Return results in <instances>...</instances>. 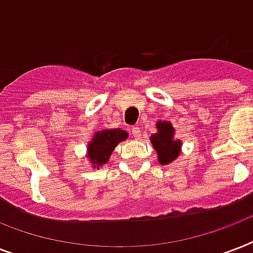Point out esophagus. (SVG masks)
<instances>
[{
	"mask_svg": "<svg viewBox=\"0 0 253 253\" xmlns=\"http://www.w3.org/2000/svg\"><path fill=\"white\" fill-rule=\"evenodd\" d=\"M131 134H132V136H134L135 139H139L140 138V128H139V127H132V128H131Z\"/></svg>",
	"mask_w": 253,
	"mask_h": 253,
	"instance_id": "34e87169",
	"label": "esophagus"
}]
</instances>
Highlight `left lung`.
<instances>
[{
    "label": "left lung",
    "instance_id": "8db88e82",
    "mask_svg": "<svg viewBox=\"0 0 253 253\" xmlns=\"http://www.w3.org/2000/svg\"><path fill=\"white\" fill-rule=\"evenodd\" d=\"M156 128L158 132L151 135L150 140L158 154L159 163L162 166H168L181 154L182 142L174 138V127L168 121H158Z\"/></svg>",
    "mask_w": 253,
    "mask_h": 253
}]
</instances>
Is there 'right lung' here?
<instances>
[{
	"label": "right lung",
	"mask_w": 253,
	"mask_h": 253,
	"mask_svg": "<svg viewBox=\"0 0 253 253\" xmlns=\"http://www.w3.org/2000/svg\"><path fill=\"white\" fill-rule=\"evenodd\" d=\"M128 134L121 128H107L95 131L86 147V159L93 168L103 167L119 143L126 140Z\"/></svg>",
	"instance_id": "obj_1"
}]
</instances>
